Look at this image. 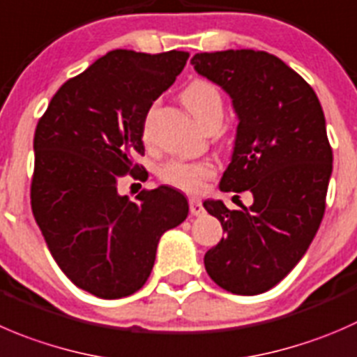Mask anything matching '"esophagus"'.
<instances>
[{
	"label": "esophagus",
	"mask_w": 357,
	"mask_h": 357,
	"mask_svg": "<svg viewBox=\"0 0 357 357\" xmlns=\"http://www.w3.org/2000/svg\"><path fill=\"white\" fill-rule=\"evenodd\" d=\"M188 204H190V214H192V216H200V214H204V206L202 202H200V199L192 197V199H188Z\"/></svg>",
	"instance_id": "esophagus-1"
}]
</instances>
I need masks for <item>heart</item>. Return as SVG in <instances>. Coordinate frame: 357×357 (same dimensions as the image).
I'll return each instance as SVG.
<instances>
[{
  "label": "heart",
  "instance_id": "obj_1",
  "mask_svg": "<svg viewBox=\"0 0 357 357\" xmlns=\"http://www.w3.org/2000/svg\"><path fill=\"white\" fill-rule=\"evenodd\" d=\"M183 102L188 112L206 126L209 120H221L223 116V99L220 91L209 82L195 79L190 83L181 94ZM214 174V165L211 162H188V160H169L158 169V178L174 188L183 192H199L202 188L204 179Z\"/></svg>",
  "mask_w": 357,
  "mask_h": 357
}]
</instances>
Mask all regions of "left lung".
<instances>
[{"mask_svg": "<svg viewBox=\"0 0 357 357\" xmlns=\"http://www.w3.org/2000/svg\"><path fill=\"white\" fill-rule=\"evenodd\" d=\"M192 64L230 96L238 119L220 188L252 193L242 209L204 202L227 234L204 265L220 288L259 295L295 268L324 216L333 151L323 108L312 86L268 52H204Z\"/></svg>", "mask_w": 357, "mask_h": 357, "instance_id": "8db88e82", "label": "left lung"}]
</instances>
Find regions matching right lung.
I'll return each instance as SVG.
<instances>
[{"label":"right lung","instance_id":"1","mask_svg":"<svg viewBox=\"0 0 357 357\" xmlns=\"http://www.w3.org/2000/svg\"><path fill=\"white\" fill-rule=\"evenodd\" d=\"M188 52L112 50L55 92L34 132L31 207L52 256L78 288L115 300L143 288L162 234L188 216L178 190L119 195V176L141 171L155 99Z\"/></svg>","mask_w":357,"mask_h":357}]
</instances>
